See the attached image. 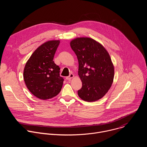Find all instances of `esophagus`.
<instances>
[{
	"mask_svg": "<svg viewBox=\"0 0 147 147\" xmlns=\"http://www.w3.org/2000/svg\"><path fill=\"white\" fill-rule=\"evenodd\" d=\"M73 77H74V74H72V73H71L69 76L66 77V79H67V80H71Z\"/></svg>",
	"mask_w": 147,
	"mask_h": 147,
	"instance_id": "obj_1",
	"label": "esophagus"
}]
</instances>
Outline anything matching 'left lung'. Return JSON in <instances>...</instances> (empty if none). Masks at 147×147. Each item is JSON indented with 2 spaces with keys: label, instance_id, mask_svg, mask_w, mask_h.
<instances>
[{
  "label": "left lung",
  "instance_id": "left-lung-1",
  "mask_svg": "<svg viewBox=\"0 0 147 147\" xmlns=\"http://www.w3.org/2000/svg\"><path fill=\"white\" fill-rule=\"evenodd\" d=\"M70 46L78 61V76L82 87L79 97L87 102L102 98L110 89L114 78V66L109 54L94 39L77 38Z\"/></svg>",
  "mask_w": 147,
  "mask_h": 147
}]
</instances>
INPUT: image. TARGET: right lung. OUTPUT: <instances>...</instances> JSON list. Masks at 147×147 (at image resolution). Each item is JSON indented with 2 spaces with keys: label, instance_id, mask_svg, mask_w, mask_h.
I'll return each instance as SVG.
<instances>
[{
  "label": "right lung",
  "instance_id": "add662e5",
  "mask_svg": "<svg viewBox=\"0 0 147 147\" xmlns=\"http://www.w3.org/2000/svg\"><path fill=\"white\" fill-rule=\"evenodd\" d=\"M59 40H49L39 47L26 63L24 80L29 91L39 99L46 100L61 91L64 79L53 61Z\"/></svg>",
  "mask_w": 147,
  "mask_h": 147
}]
</instances>
